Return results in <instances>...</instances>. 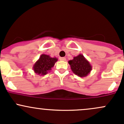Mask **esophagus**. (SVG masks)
<instances>
[{
	"instance_id": "1",
	"label": "esophagus",
	"mask_w": 124,
	"mask_h": 124,
	"mask_svg": "<svg viewBox=\"0 0 124 124\" xmlns=\"http://www.w3.org/2000/svg\"><path fill=\"white\" fill-rule=\"evenodd\" d=\"M60 60L62 61H66V58H65V57H60Z\"/></svg>"
}]
</instances>
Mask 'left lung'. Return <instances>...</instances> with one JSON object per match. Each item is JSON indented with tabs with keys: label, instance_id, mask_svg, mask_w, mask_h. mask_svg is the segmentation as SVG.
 <instances>
[{
	"label": "left lung",
	"instance_id": "1",
	"mask_svg": "<svg viewBox=\"0 0 124 124\" xmlns=\"http://www.w3.org/2000/svg\"><path fill=\"white\" fill-rule=\"evenodd\" d=\"M69 64L73 72L81 78L87 76L92 69L90 62L82 54L74 57L73 60L69 61Z\"/></svg>",
	"mask_w": 124,
	"mask_h": 124
}]
</instances>
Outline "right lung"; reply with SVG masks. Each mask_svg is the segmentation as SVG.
Wrapping results in <instances>:
<instances>
[{
	"mask_svg": "<svg viewBox=\"0 0 124 124\" xmlns=\"http://www.w3.org/2000/svg\"><path fill=\"white\" fill-rule=\"evenodd\" d=\"M58 60L57 58H52L48 55L42 54L38 60L34 64L33 70L36 74L38 75H46L48 72L51 70L55 62Z\"/></svg>",
	"mask_w": 124,
	"mask_h": 124,
	"instance_id": "right-lung-1",
	"label": "right lung"
}]
</instances>
